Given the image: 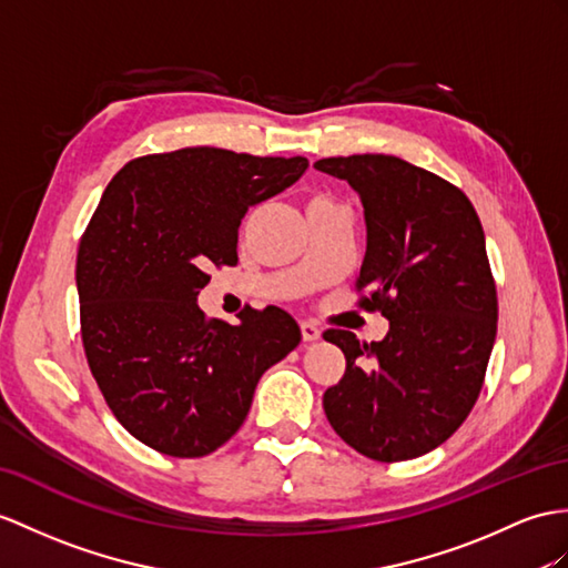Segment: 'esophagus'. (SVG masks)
<instances>
[{"instance_id":"obj_1","label":"esophagus","mask_w":568,"mask_h":568,"mask_svg":"<svg viewBox=\"0 0 568 568\" xmlns=\"http://www.w3.org/2000/svg\"><path fill=\"white\" fill-rule=\"evenodd\" d=\"M301 337H303V342L321 339V327H317V325L311 323V321H303V323H301Z\"/></svg>"}]
</instances>
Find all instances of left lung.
<instances>
[{"label":"left lung","instance_id":"8db88e82","mask_svg":"<svg viewBox=\"0 0 568 568\" xmlns=\"http://www.w3.org/2000/svg\"><path fill=\"white\" fill-rule=\"evenodd\" d=\"M358 192L366 255L358 306L381 311V342L327 329L347 371L325 390L337 436L366 458L412 460L448 440L475 407L496 339V284L473 202L448 180L397 156L313 163Z\"/></svg>","mask_w":568,"mask_h":568}]
</instances>
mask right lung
<instances>
[{"instance_id":"right-lung-1","label":"right lung","mask_w":568,"mask_h":568,"mask_svg":"<svg viewBox=\"0 0 568 568\" xmlns=\"http://www.w3.org/2000/svg\"><path fill=\"white\" fill-rule=\"evenodd\" d=\"M308 159L187 146L130 161L110 180L77 253L81 342L110 412L173 458H202L239 432L257 381L298 347L286 311L206 317L204 270L236 265L251 206L294 185Z\"/></svg>"}]
</instances>
